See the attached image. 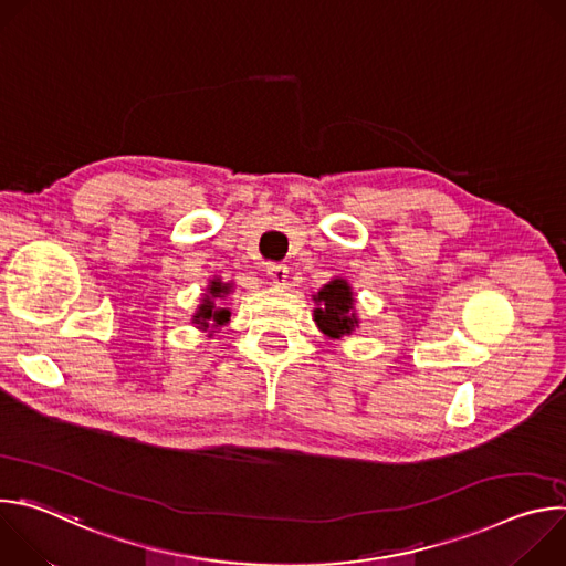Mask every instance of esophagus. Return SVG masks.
Wrapping results in <instances>:
<instances>
[{
	"label": "esophagus",
	"instance_id": "34e87169",
	"mask_svg": "<svg viewBox=\"0 0 566 566\" xmlns=\"http://www.w3.org/2000/svg\"><path fill=\"white\" fill-rule=\"evenodd\" d=\"M266 275L273 280V284H284L289 277V266L280 262H269L266 264Z\"/></svg>",
	"mask_w": 566,
	"mask_h": 566
}]
</instances>
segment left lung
<instances>
[{
  "instance_id": "left-lung-1",
  "label": "left lung",
  "mask_w": 566,
  "mask_h": 566,
  "mask_svg": "<svg viewBox=\"0 0 566 566\" xmlns=\"http://www.w3.org/2000/svg\"><path fill=\"white\" fill-rule=\"evenodd\" d=\"M313 300L319 302V308H315L313 313L315 322L327 336L340 338L356 327L358 319L352 313L354 297L345 280H334L325 284V289H322Z\"/></svg>"
}]
</instances>
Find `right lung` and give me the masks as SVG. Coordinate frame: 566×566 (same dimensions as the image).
Returning a JSON list of instances; mask_svg holds the SVG:
<instances>
[{
    "label": "right lung",
    "instance_id": "right-lung-1",
    "mask_svg": "<svg viewBox=\"0 0 566 566\" xmlns=\"http://www.w3.org/2000/svg\"><path fill=\"white\" fill-rule=\"evenodd\" d=\"M210 284H212L210 286L212 297H223L230 291V284H221V282H210ZM228 317H230V311L228 308H217L210 297L203 300V304L199 306V311L195 315L197 325H201V327H208V325L219 327V325H223V322H228Z\"/></svg>",
    "mask_w": 566,
    "mask_h": 566
}]
</instances>
